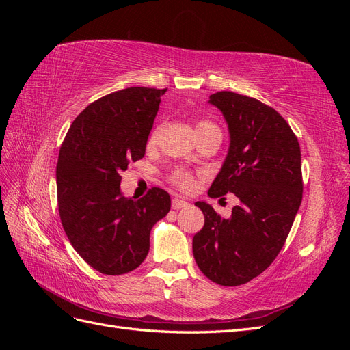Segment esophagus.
Returning <instances> with one entry per match:
<instances>
[{
	"label": "esophagus",
	"mask_w": 350,
	"mask_h": 350,
	"mask_svg": "<svg viewBox=\"0 0 350 350\" xmlns=\"http://www.w3.org/2000/svg\"><path fill=\"white\" fill-rule=\"evenodd\" d=\"M188 206V201L181 200V198H174L172 200V208L179 210V208H185Z\"/></svg>",
	"instance_id": "esophagus-1"
}]
</instances>
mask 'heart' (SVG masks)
Wrapping results in <instances>:
<instances>
[{
  "instance_id": "obj_1",
  "label": "heart",
  "mask_w": 350,
  "mask_h": 350,
  "mask_svg": "<svg viewBox=\"0 0 350 350\" xmlns=\"http://www.w3.org/2000/svg\"><path fill=\"white\" fill-rule=\"evenodd\" d=\"M206 129H217L215 124H211L208 121H198L196 125V130L197 133L201 130H206ZM159 129H154L150 135H149V140H147V147L149 149H153L156 147L157 142H159ZM171 181L174 185H176L178 188L184 189V191H188V189H191L194 185V179L191 176V174L187 172L185 169H175V171L171 174Z\"/></svg>"
}]
</instances>
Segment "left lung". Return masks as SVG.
I'll return each mask as SVG.
<instances>
[{"label":"left lung","instance_id":"8db88e82","mask_svg":"<svg viewBox=\"0 0 350 350\" xmlns=\"http://www.w3.org/2000/svg\"><path fill=\"white\" fill-rule=\"evenodd\" d=\"M224 113L230 143L211 198L235 194L239 204L224 219L204 201L196 206L204 226L193 252L206 278L239 286L257 278L278 257L302 201L301 147L283 116L257 99L234 92L210 94Z\"/></svg>","mask_w":350,"mask_h":350}]
</instances>
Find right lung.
Wrapping results in <instances>:
<instances>
[{
    "label": "right lung",
    "mask_w": 350,
    "mask_h": 350,
    "mask_svg": "<svg viewBox=\"0 0 350 350\" xmlns=\"http://www.w3.org/2000/svg\"><path fill=\"white\" fill-rule=\"evenodd\" d=\"M166 89L129 88L90 103L62 142L57 196L72 248L99 273L137 269L150 248V230L171 210V197L153 187L140 200L124 197L121 172L146 153Z\"/></svg>",
    "instance_id": "1"
}]
</instances>
